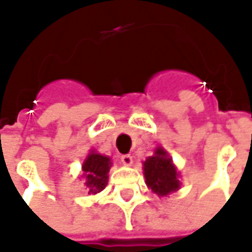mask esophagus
Returning a JSON list of instances; mask_svg holds the SVG:
<instances>
[{"label": "esophagus", "mask_w": 252, "mask_h": 252, "mask_svg": "<svg viewBox=\"0 0 252 252\" xmlns=\"http://www.w3.org/2000/svg\"><path fill=\"white\" fill-rule=\"evenodd\" d=\"M121 161L123 165H131L133 164V157L130 154H123L121 157Z\"/></svg>", "instance_id": "esophagus-1"}]
</instances>
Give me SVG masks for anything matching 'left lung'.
Returning a JSON list of instances; mask_svg holds the SVG:
<instances>
[{
	"instance_id": "left-lung-1",
	"label": "left lung",
	"mask_w": 252,
	"mask_h": 252,
	"mask_svg": "<svg viewBox=\"0 0 252 252\" xmlns=\"http://www.w3.org/2000/svg\"><path fill=\"white\" fill-rule=\"evenodd\" d=\"M143 169L147 187L158 196H167L171 192L178 190L181 187L179 174L172 164V158H169L167 151L162 147L156 149L154 156L143 162Z\"/></svg>"
}]
</instances>
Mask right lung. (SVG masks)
<instances>
[{"label":"right lung","mask_w":252,"mask_h":252,"mask_svg":"<svg viewBox=\"0 0 252 252\" xmlns=\"http://www.w3.org/2000/svg\"><path fill=\"white\" fill-rule=\"evenodd\" d=\"M111 158L106 156L91 151L83 164V175L85 177V185L91 193H98L105 189L108 184V172L111 169Z\"/></svg>","instance_id":"add662e5"}]
</instances>
